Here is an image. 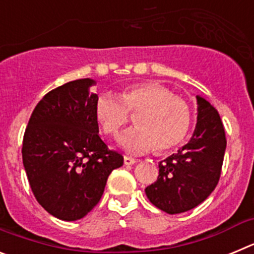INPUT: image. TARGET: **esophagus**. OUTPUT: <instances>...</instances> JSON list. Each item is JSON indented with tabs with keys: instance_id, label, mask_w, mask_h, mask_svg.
Here are the masks:
<instances>
[{
	"instance_id": "34e87169",
	"label": "esophagus",
	"mask_w": 254,
	"mask_h": 254,
	"mask_svg": "<svg viewBox=\"0 0 254 254\" xmlns=\"http://www.w3.org/2000/svg\"><path fill=\"white\" fill-rule=\"evenodd\" d=\"M136 163V159L129 158V156H125V165H133Z\"/></svg>"
}]
</instances>
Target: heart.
Listing matches in <instances>:
<instances>
[{
  "mask_svg": "<svg viewBox=\"0 0 254 254\" xmlns=\"http://www.w3.org/2000/svg\"><path fill=\"white\" fill-rule=\"evenodd\" d=\"M137 127L120 137L121 146L129 154L140 155L158 146L165 151L185 140L190 127L188 103L158 82H136L123 87L121 95L100 94L95 100L94 114L103 133L116 136L129 121V113H137Z\"/></svg>",
  "mask_w": 254,
  "mask_h": 254,
  "instance_id": "obj_1",
  "label": "heart"
}]
</instances>
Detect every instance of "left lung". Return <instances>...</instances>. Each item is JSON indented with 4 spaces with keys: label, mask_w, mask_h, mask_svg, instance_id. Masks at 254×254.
<instances>
[{
    "label": "left lung",
    "mask_w": 254,
    "mask_h": 254,
    "mask_svg": "<svg viewBox=\"0 0 254 254\" xmlns=\"http://www.w3.org/2000/svg\"><path fill=\"white\" fill-rule=\"evenodd\" d=\"M193 136L177 154L159 163L156 182L145 188L150 202L168 214H181L203 202L217 186L226 137L219 113L197 95Z\"/></svg>",
    "instance_id": "1"
}]
</instances>
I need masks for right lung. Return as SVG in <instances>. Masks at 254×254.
Here are the masks:
<instances>
[{"mask_svg": "<svg viewBox=\"0 0 254 254\" xmlns=\"http://www.w3.org/2000/svg\"><path fill=\"white\" fill-rule=\"evenodd\" d=\"M95 84L80 78L43 96L22 140V163L39 205L55 217L75 221L98 205L112 170L123 156L99 137L94 114Z\"/></svg>", "mask_w": 254, "mask_h": 254, "instance_id": "right-lung-1", "label": "right lung"}]
</instances>
